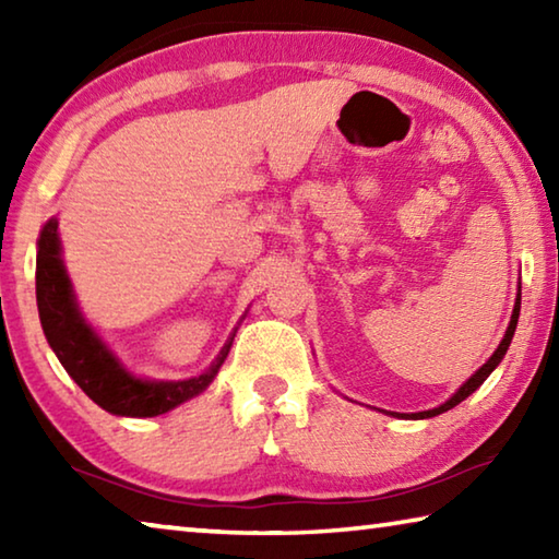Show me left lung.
Masks as SVG:
<instances>
[{"mask_svg":"<svg viewBox=\"0 0 559 559\" xmlns=\"http://www.w3.org/2000/svg\"><path fill=\"white\" fill-rule=\"evenodd\" d=\"M518 318H520V293L515 296L513 316H510V323H508L506 335H503V340H500V345L496 347V353L486 359V365H484V367H478V370L473 372V374L468 377V380L463 382V384L459 386V390L449 396L447 402L439 404V406H433V409H427V412H414V414H400V412H392V416H396V419H431V416H439V414H443V412H449V409H453V406H456V404H461L463 400H466V396H471L473 392L478 390L480 384H484V382L488 380V374L493 372L496 367L500 365V359L506 357L508 347H510V340H513V335H515Z\"/></svg>","mask_w":559,"mask_h":559,"instance_id":"left-lung-1","label":"left lung"}]
</instances>
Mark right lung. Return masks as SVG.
<instances>
[{
    "instance_id": "add662e5",
    "label": "right lung",
    "mask_w": 559,
    "mask_h": 559,
    "mask_svg": "<svg viewBox=\"0 0 559 559\" xmlns=\"http://www.w3.org/2000/svg\"><path fill=\"white\" fill-rule=\"evenodd\" d=\"M36 306H39L44 335L71 380L100 409L116 416H138V419L159 416L202 394L214 382L239 330L234 328L219 355L202 374L187 377V380H147V377L132 374L81 313L63 266L56 216L44 224L36 241Z\"/></svg>"
}]
</instances>
